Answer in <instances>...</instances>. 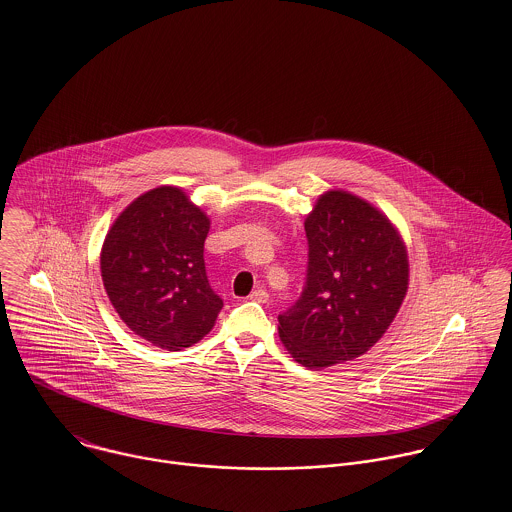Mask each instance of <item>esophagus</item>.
Wrapping results in <instances>:
<instances>
[{
    "instance_id": "obj_1",
    "label": "esophagus",
    "mask_w": 512,
    "mask_h": 512,
    "mask_svg": "<svg viewBox=\"0 0 512 512\" xmlns=\"http://www.w3.org/2000/svg\"><path fill=\"white\" fill-rule=\"evenodd\" d=\"M249 299H251V301H255V303H267V290H263V288H257L255 292L249 293Z\"/></svg>"
}]
</instances>
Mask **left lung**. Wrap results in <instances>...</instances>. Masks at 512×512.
Listing matches in <instances>:
<instances>
[{
	"label": "left lung",
	"mask_w": 512,
	"mask_h": 512,
	"mask_svg": "<svg viewBox=\"0 0 512 512\" xmlns=\"http://www.w3.org/2000/svg\"><path fill=\"white\" fill-rule=\"evenodd\" d=\"M307 278L278 332L299 365L361 357L384 336L409 284L407 251L390 220L347 192L318 197L305 220Z\"/></svg>",
	"instance_id": "obj_1"
}]
</instances>
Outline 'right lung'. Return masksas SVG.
<instances>
[{"mask_svg":"<svg viewBox=\"0 0 512 512\" xmlns=\"http://www.w3.org/2000/svg\"><path fill=\"white\" fill-rule=\"evenodd\" d=\"M207 215L161 186L132 201L101 249V278L122 322L161 349L180 351L211 332L222 309L203 259Z\"/></svg>","mask_w":512,"mask_h":512,"instance_id":"1","label":"right lung"}]
</instances>
